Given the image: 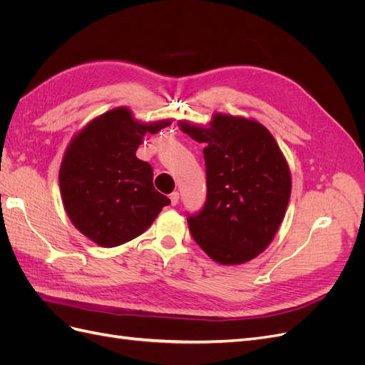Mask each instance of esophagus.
I'll list each match as a JSON object with an SVG mask.
<instances>
[{
  "mask_svg": "<svg viewBox=\"0 0 365 365\" xmlns=\"http://www.w3.org/2000/svg\"><path fill=\"white\" fill-rule=\"evenodd\" d=\"M170 202H172V205H176L180 202V193L178 192L170 193Z\"/></svg>",
  "mask_w": 365,
  "mask_h": 365,
  "instance_id": "esophagus-1",
  "label": "esophagus"
}]
</instances>
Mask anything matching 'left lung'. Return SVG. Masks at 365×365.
<instances>
[{
    "label": "left lung",
    "instance_id": "8db88e82",
    "mask_svg": "<svg viewBox=\"0 0 365 365\" xmlns=\"http://www.w3.org/2000/svg\"><path fill=\"white\" fill-rule=\"evenodd\" d=\"M181 130L204 143L207 201L187 217L210 257L245 263L267 250L284 217L291 172L271 132L256 120L215 114L208 126L180 121Z\"/></svg>",
    "mask_w": 365,
    "mask_h": 365
}]
</instances>
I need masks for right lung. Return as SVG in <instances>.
I'll list each match as a JSON object with an SVG mask.
<instances>
[{
	"label": "right lung",
	"mask_w": 365,
	"mask_h": 365,
	"mask_svg": "<svg viewBox=\"0 0 365 365\" xmlns=\"http://www.w3.org/2000/svg\"><path fill=\"white\" fill-rule=\"evenodd\" d=\"M169 125L140 123L120 106L91 120L65 150L59 170L65 212L97 245L113 248L135 239L170 204L153 187L152 165L135 155L148 132Z\"/></svg>",
	"instance_id": "right-lung-1"
}]
</instances>
